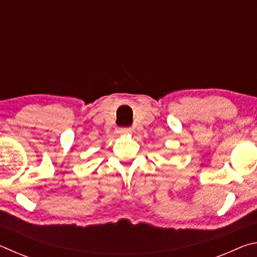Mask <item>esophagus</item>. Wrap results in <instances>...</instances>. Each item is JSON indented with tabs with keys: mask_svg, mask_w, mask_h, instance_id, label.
I'll list each match as a JSON object with an SVG mask.
<instances>
[{
	"mask_svg": "<svg viewBox=\"0 0 257 257\" xmlns=\"http://www.w3.org/2000/svg\"><path fill=\"white\" fill-rule=\"evenodd\" d=\"M132 132H133V130L130 128H120L119 129V134L124 135V136H125V135H130V134H132Z\"/></svg>",
	"mask_w": 257,
	"mask_h": 257,
	"instance_id": "obj_1",
	"label": "esophagus"
}]
</instances>
